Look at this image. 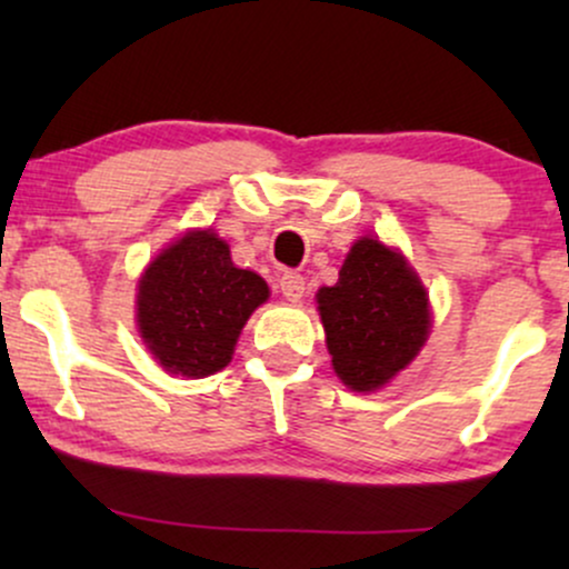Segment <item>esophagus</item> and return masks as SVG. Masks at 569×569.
<instances>
[{
	"label": "esophagus",
	"instance_id": "34e87169",
	"mask_svg": "<svg viewBox=\"0 0 569 569\" xmlns=\"http://www.w3.org/2000/svg\"><path fill=\"white\" fill-rule=\"evenodd\" d=\"M280 291L289 302H299L305 297V278L299 272H283L280 276Z\"/></svg>",
	"mask_w": 569,
	"mask_h": 569
}]
</instances>
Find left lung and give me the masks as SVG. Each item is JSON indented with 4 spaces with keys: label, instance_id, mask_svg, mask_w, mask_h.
<instances>
[{
    "label": "left lung",
    "instance_id": "8db88e82",
    "mask_svg": "<svg viewBox=\"0 0 569 569\" xmlns=\"http://www.w3.org/2000/svg\"><path fill=\"white\" fill-rule=\"evenodd\" d=\"M318 312L331 367L358 393L407 369L430 331L426 286L396 248L377 238L352 243L337 283L318 291Z\"/></svg>",
    "mask_w": 569,
    "mask_h": 569
}]
</instances>
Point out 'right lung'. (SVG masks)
<instances>
[{"label":"right lung","mask_w":569,"mask_h":569,"mask_svg":"<svg viewBox=\"0 0 569 569\" xmlns=\"http://www.w3.org/2000/svg\"><path fill=\"white\" fill-rule=\"evenodd\" d=\"M267 297L264 278L234 267L217 232L192 230L143 270L139 331L162 369L200 380L232 361L240 331Z\"/></svg>","instance_id":"right-lung-1"}]
</instances>
